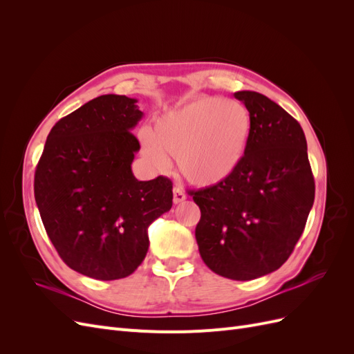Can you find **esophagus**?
Masks as SVG:
<instances>
[{
    "label": "esophagus",
    "instance_id": "esophagus-1",
    "mask_svg": "<svg viewBox=\"0 0 354 354\" xmlns=\"http://www.w3.org/2000/svg\"><path fill=\"white\" fill-rule=\"evenodd\" d=\"M185 199H186L185 190L181 189L180 186H176L174 190H173V201H174V203H181Z\"/></svg>",
    "mask_w": 354,
    "mask_h": 354
}]
</instances>
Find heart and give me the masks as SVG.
Instances as JSON below:
<instances>
[{"label": "heart", "mask_w": 354, "mask_h": 354, "mask_svg": "<svg viewBox=\"0 0 354 354\" xmlns=\"http://www.w3.org/2000/svg\"><path fill=\"white\" fill-rule=\"evenodd\" d=\"M251 113L239 102L201 97L156 118L140 142L151 162L164 168L176 156L178 171L196 186H216L236 173L248 149Z\"/></svg>", "instance_id": "b5f03b06"}]
</instances>
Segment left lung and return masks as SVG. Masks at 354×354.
I'll use <instances>...</instances> for the list:
<instances>
[{
    "instance_id": "8db88e82",
    "label": "left lung",
    "mask_w": 354,
    "mask_h": 354,
    "mask_svg": "<svg viewBox=\"0 0 354 354\" xmlns=\"http://www.w3.org/2000/svg\"><path fill=\"white\" fill-rule=\"evenodd\" d=\"M251 113V136L236 173L194 192L195 230L209 269L233 281L269 274L288 260L315 201V178L301 125L257 91H238Z\"/></svg>"
}]
</instances>
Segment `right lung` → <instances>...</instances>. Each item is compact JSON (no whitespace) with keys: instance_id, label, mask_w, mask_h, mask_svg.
Masks as SVG:
<instances>
[{"instance_id":"right-lung-1","label":"right lung","mask_w":354,"mask_h":354,"mask_svg":"<svg viewBox=\"0 0 354 354\" xmlns=\"http://www.w3.org/2000/svg\"><path fill=\"white\" fill-rule=\"evenodd\" d=\"M143 118L137 99L104 94L51 128L35 171L46 232L72 270L99 281L130 276L149 250L147 227L173 207V183L131 171Z\"/></svg>"}]
</instances>
